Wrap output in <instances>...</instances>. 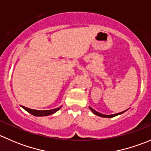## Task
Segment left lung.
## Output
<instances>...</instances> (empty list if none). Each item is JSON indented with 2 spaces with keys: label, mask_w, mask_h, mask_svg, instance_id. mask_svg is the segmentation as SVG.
I'll use <instances>...</instances> for the list:
<instances>
[{
  "label": "left lung",
  "mask_w": 151,
  "mask_h": 151,
  "mask_svg": "<svg viewBox=\"0 0 151 151\" xmlns=\"http://www.w3.org/2000/svg\"><path fill=\"white\" fill-rule=\"evenodd\" d=\"M90 109H91V110L92 111L93 113L95 114V115H98V116H100V117H103V118H113V117L115 116H117V115H120V114H122L123 112H125V111H123V112H119V113H116V114H113V115H104V114H101V113H99V112H96V111L95 110V109H92L91 107H90Z\"/></svg>",
  "instance_id": "left-lung-1"
}]
</instances>
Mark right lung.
Instances as JSON below:
<instances>
[{
  "instance_id": "1",
  "label": "right lung",
  "mask_w": 151,
  "mask_h": 151,
  "mask_svg": "<svg viewBox=\"0 0 151 151\" xmlns=\"http://www.w3.org/2000/svg\"><path fill=\"white\" fill-rule=\"evenodd\" d=\"M22 108L25 109L27 112H29V113H30L33 115H35V116H47V115H52V114L57 112V111L60 109V107L57 108V109H50V110H36V109H32L23 106H22Z\"/></svg>"
}]
</instances>
